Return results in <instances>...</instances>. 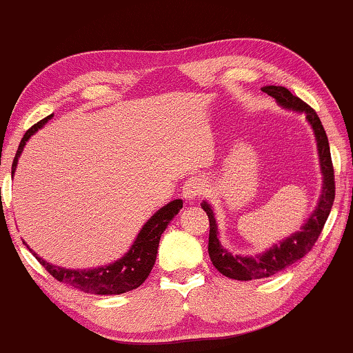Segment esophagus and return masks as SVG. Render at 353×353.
Wrapping results in <instances>:
<instances>
[{
    "label": "esophagus",
    "instance_id": "esophagus-1",
    "mask_svg": "<svg viewBox=\"0 0 353 353\" xmlns=\"http://www.w3.org/2000/svg\"><path fill=\"white\" fill-rule=\"evenodd\" d=\"M203 181L199 180V178L193 176L190 178V180L185 181L183 185V191H181V194H183L185 199H196L203 194Z\"/></svg>",
    "mask_w": 353,
    "mask_h": 353
}]
</instances>
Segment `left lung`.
Here are the masks:
<instances>
[{
    "label": "left lung",
    "instance_id": "1",
    "mask_svg": "<svg viewBox=\"0 0 353 353\" xmlns=\"http://www.w3.org/2000/svg\"><path fill=\"white\" fill-rule=\"evenodd\" d=\"M263 91L270 94V97L275 98L281 106L290 108V110H296L306 114V119L310 121V124L312 125L316 134L324 183L319 204H317L316 211L312 212L310 219L306 221V224L303 225V229L286 239V241L280 242V245H273L265 254L256 256L232 255L230 252L223 249L219 243V239H217V228L212 210L206 203L201 204L203 210L206 211L208 217H210V243H208V252H210L212 265L223 275L241 281L259 280V278L276 275L278 272H283L290 265L301 260L307 252H311L314 243L317 242V239H319L321 232H323L329 212L332 210L334 198H336V178H334V165L332 159H330L329 141L319 116L316 114V111L312 110L310 104H306L303 99L294 97L291 91L283 88V86H265Z\"/></svg>",
    "mask_w": 353,
    "mask_h": 353
}]
</instances>
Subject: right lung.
Listing matches in <instances>:
<instances>
[{"label": "right lung", "mask_w": 353, "mask_h": 353, "mask_svg": "<svg viewBox=\"0 0 353 353\" xmlns=\"http://www.w3.org/2000/svg\"><path fill=\"white\" fill-rule=\"evenodd\" d=\"M49 119L50 116L39 121L37 124H34L32 128L28 129V132H26L24 137L21 139L16 157L14 160H12V173H14L16 170L17 157L23 152L28 139L32 136L37 129H41ZM181 208H183V201H181V199H175V201L163 206L160 211H157L155 214L143 224L136 242L130 247L128 254H125L121 260H117V262L108 265V267H98L90 270H67L62 267H57V265L47 263L46 260L39 259L36 254L34 255H36V259L41 262L42 267L46 268L57 281L67 283V285L73 286V288H78L85 291V293L91 294L125 293V291L139 288V286L145 281V278L149 276L150 270L154 267L157 259L160 237H162L163 230L167 229L170 221L180 212Z\"/></svg>", "instance_id": "obj_1"}]
</instances>
